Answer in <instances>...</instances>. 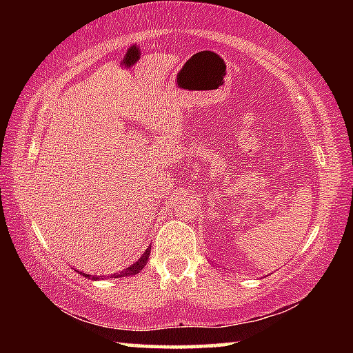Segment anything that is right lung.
Instances as JSON below:
<instances>
[{
    "instance_id": "obj_1",
    "label": "right lung",
    "mask_w": 353,
    "mask_h": 353,
    "mask_svg": "<svg viewBox=\"0 0 353 353\" xmlns=\"http://www.w3.org/2000/svg\"><path fill=\"white\" fill-rule=\"evenodd\" d=\"M149 254H151V248H148L145 252L141 254V256L139 260H137L134 265H130L128 268H124L123 271L119 272H115L112 274V276H109L107 279H117V277H128V276H135V274H139L143 268H145V265L148 263V259H149ZM83 277L90 279V280H101V279H105V276H92V274H83Z\"/></svg>"
}]
</instances>
